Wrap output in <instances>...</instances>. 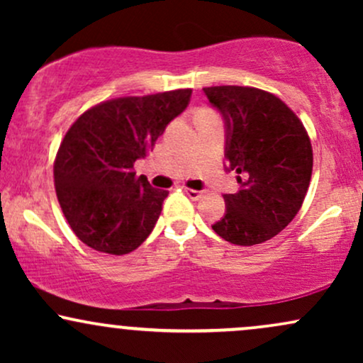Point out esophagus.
<instances>
[{"mask_svg": "<svg viewBox=\"0 0 363 363\" xmlns=\"http://www.w3.org/2000/svg\"><path fill=\"white\" fill-rule=\"evenodd\" d=\"M184 193H186L187 196H189L191 199H194V201H196V199L201 198L205 191H196V189H189V187H184Z\"/></svg>", "mask_w": 363, "mask_h": 363, "instance_id": "obj_1", "label": "esophagus"}]
</instances>
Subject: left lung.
I'll use <instances>...</instances> for the list:
<instances>
[{
    "instance_id": "left-lung-1",
    "label": "left lung",
    "mask_w": 363,
    "mask_h": 363,
    "mask_svg": "<svg viewBox=\"0 0 363 363\" xmlns=\"http://www.w3.org/2000/svg\"><path fill=\"white\" fill-rule=\"evenodd\" d=\"M208 102L225 123V170L239 191L223 194L225 215L211 228L227 242L269 240L301 210L312 174V147L294 111L252 86H206Z\"/></svg>"
}]
</instances>
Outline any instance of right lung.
<instances>
[{
    "instance_id": "right-lung-1",
    "label": "right lung",
    "mask_w": 363,
    "mask_h": 363,
    "mask_svg": "<svg viewBox=\"0 0 363 363\" xmlns=\"http://www.w3.org/2000/svg\"><path fill=\"white\" fill-rule=\"evenodd\" d=\"M191 94L182 89L112 99L83 112L68 129L54 162V186L83 244L121 256L152 234L169 193L136 177L133 165L186 111Z\"/></svg>"
}]
</instances>
